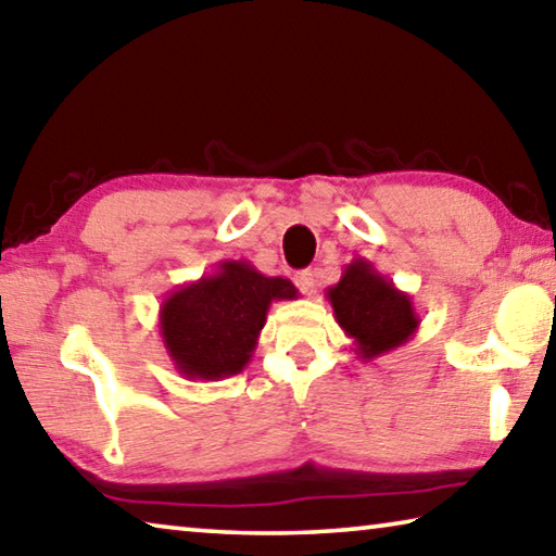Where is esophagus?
Returning <instances> with one entry per match:
<instances>
[{"mask_svg": "<svg viewBox=\"0 0 556 556\" xmlns=\"http://www.w3.org/2000/svg\"><path fill=\"white\" fill-rule=\"evenodd\" d=\"M294 281H296V287L301 289V294H306V296L314 294V289H316V275H314V269H301V271H296Z\"/></svg>", "mask_w": 556, "mask_h": 556, "instance_id": "esophagus-1", "label": "esophagus"}]
</instances>
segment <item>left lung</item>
<instances>
[{
  "label": "left lung",
  "mask_w": 556,
  "mask_h": 556,
  "mask_svg": "<svg viewBox=\"0 0 556 556\" xmlns=\"http://www.w3.org/2000/svg\"><path fill=\"white\" fill-rule=\"evenodd\" d=\"M338 326L353 338V353L372 361L409 341L419 328L412 296L380 275L370 260L355 257L345 265L338 285L326 291Z\"/></svg>",
  "instance_id": "left-lung-1"
}]
</instances>
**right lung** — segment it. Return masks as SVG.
<instances>
[{"instance_id":"add662e5","label":"right lung","mask_w":556,"mask_h":556,"mask_svg":"<svg viewBox=\"0 0 556 556\" xmlns=\"http://www.w3.org/2000/svg\"><path fill=\"white\" fill-rule=\"evenodd\" d=\"M296 296L289 279L265 277L248 260H223L211 275L168 291L159 333L184 378L223 380L250 363L271 301Z\"/></svg>"}]
</instances>
